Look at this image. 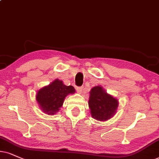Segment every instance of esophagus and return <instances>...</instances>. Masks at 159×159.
<instances>
[{
	"label": "esophagus",
	"instance_id": "obj_1",
	"mask_svg": "<svg viewBox=\"0 0 159 159\" xmlns=\"http://www.w3.org/2000/svg\"><path fill=\"white\" fill-rule=\"evenodd\" d=\"M76 90H77L78 93L81 94L82 91H83V87H82V86H79V87H77V88H76Z\"/></svg>",
	"mask_w": 159,
	"mask_h": 159
}]
</instances>
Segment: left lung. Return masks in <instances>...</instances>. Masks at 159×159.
<instances>
[{"mask_svg": "<svg viewBox=\"0 0 159 159\" xmlns=\"http://www.w3.org/2000/svg\"><path fill=\"white\" fill-rule=\"evenodd\" d=\"M118 100L108 94L100 86H94L89 92V107L92 117L98 121H106L116 113Z\"/></svg>", "mask_w": 159, "mask_h": 159, "instance_id": "left-lung-1", "label": "left lung"}]
</instances>
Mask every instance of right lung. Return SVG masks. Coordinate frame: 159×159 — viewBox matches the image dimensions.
I'll return each instance as SVG.
<instances>
[{
  "instance_id": "1",
  "label": "right lung",
  "mask_w": 159,
  "mask_h": 159,
  "mask_svg": "<svg viewBox=\"0 0 159 159\" xmlns=\"http://www.w3.org/2000/svg\"><path fill=\"white\" fill-rule=\"evenodd\" d=\"M75 92L73 86H66L62 81L56 79L49 85L37 92L36 99L44 113L53 115L59 111L67 94Z\"/></svg>"
}]
</instances>
